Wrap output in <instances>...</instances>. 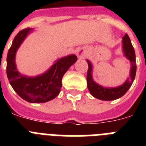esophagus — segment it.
Returning <instances> with one entry per match:
<instances>
[{"label":"esophagus","mask_w":146,"mask_h":146,"mask_svg":"<svg viewBox=\"0 0 146 146\" xmlns=\"http://www.w3.org/2000/svg\"><path fill=\"white\" fill-rule=\"evenodd\" d=\"M77 56L81 58H84L86 57V52L83 50H80L77 52Z\"/></svg>","instance_id":"obj_1"}]
</instances>
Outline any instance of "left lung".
Listing matches in <instances>:
<instances>
[{"instance_id": "1", "label": "left lung", "mask_w": 146, "mask_h": 146, "mask_svg": "<svg viewBox=\"0 0 146 146\" xmlns=\"http://www.w3.org/2000/svg\"><path fill=\"white\" fill-rule=\"evenodd\" d=\"M122 50L123 55L130 62L129 77L127 79L122 85L117 87H104L96 83L92 78V68L93 66L89 60H86L89 69L87 72V87L89 92L93 97L102 101H112L120 98L128 91L133 84L136 73V54L131 41L127 34L123 37Z\"/></svg>"}]
</instances>
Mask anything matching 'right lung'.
<instances>
[{
  "label": "right lung",
  "mask_w": 146,
  "mask_h": 146,
  "mask_svg": "<svg viewBox=\"0 0 146 146\" xmlns=\"http://www.w3.org/2000/svg\"><path fill=\"white\" fill-rule=\"evenodd\" d=\"M33 31L32 28L25 29L15 36L7 57V75L11 86L19 97L30 103H43L58 96L62 87V78L77 60V57L70 54L56 60L46 72L36 76L22 75L17 68L16 54Z\"/></svg>",
  "instance_id": "obj_1"
}]
</instances>
